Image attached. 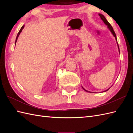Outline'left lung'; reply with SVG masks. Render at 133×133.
I'll return each mask as SVG.
<instances>
[{"label":"left lung","mask_w":133,"mask_h":133,"mask_svg":"<svg viewBox=\"0 0 133 133\" xmlns=\"http://www.w3.org/2000/svg\"><path fill=\"white\" fill-rule=\"evenodd\" d=\"M99 17H100V18H101V19L102 20V21H103V22L104 23V24H105V25H107V26H108V28L109 29V30L110 31V32L111 33V34H112V35L114 36V37H115V40H116V43H117V45H118V50H119V53H120V50H119V45H118V42H117V39H116V34H115V32H114V30H113V28H112V27L111 26V25H110V24L109 23L108 21H107V19L105 18V17H104V16L103 15V14H99ZM82 88L83 89L85 90V91H87V92H90V91H88V90H85V89H84V88L82 86ZM110 88H108V89H107L106 90H105V91H103V92H105L106 91H107V90H108L109 89H110Z\"/></svg>","instance_id":"1"}]
</instances>
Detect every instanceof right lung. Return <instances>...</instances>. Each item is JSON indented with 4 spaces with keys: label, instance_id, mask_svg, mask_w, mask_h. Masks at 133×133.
<instances>
[{
    "label": "right lung",
    "instance_id": "obj_1",
    "mask_svg": "<svg viewBox=\"0 0 133 133\" xmlns=\"http://www.w3.org/2000/svg\"><path fill=\"white\" fill-rule=\"evenodd\" d=\"M24 25H23V26H22V27L21 28V29H20V30H19V33H18V35H17V38H16V40H15V45H16V43H17V40H18V37H19V36L20 34H21V32L22 31L23 29H24Z\"/></svg>",
    "mask_w": 133,
    "mask_h": 133
}]
</instances>
